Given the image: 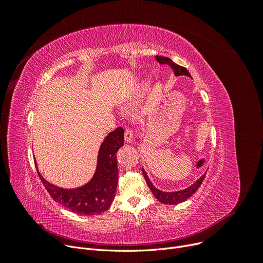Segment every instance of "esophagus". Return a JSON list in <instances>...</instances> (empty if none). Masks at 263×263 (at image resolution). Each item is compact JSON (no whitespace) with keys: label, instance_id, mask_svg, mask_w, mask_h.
Here are the masks:
<instances>
[{"label":"esophagus","instance_id":"1","mask_svg":"<svg viewBox=\"0 0 263 263\" xmlns=\"http://www.w3.org/2000/svg\"><path fill=\"white\" fill-rule=\"evenodd\" d=\"M132 140H133L132 131L129 129H126V131H124V141H126V143H131Z\"/></svg>","mask_w":263,"mask_h":263}]
</instances>
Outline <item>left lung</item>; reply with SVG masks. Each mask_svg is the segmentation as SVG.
Segmentation results:
<instances>
[{"label": "left lung", "instance_id": "8db88e82", "mask_svg": "<svg viewBox=\"0 0 263 263\" xmlns=\"http://www.w3.org/2000/svg\"><path fill=\"white\" fill-rule=\"evenodd\" d=\"M156 60L159 62L160 65H168L173 69L174 74L176 77L185 76V77L192 78L190 72L186 70V68L177 65L171 59L164 58V57H156ZM142 172H143L144 178H145V180H146L149 189L151 190V192H153L154 196L160 202L165 203V204H177V203H180V202H183V201L187 200L198 190V187L200 186V184L202 183L203 179L205 177V174H203L200 178L197 179V180L194 183H193L190 186H187L186 189H183V190H180V191H175V192H164V191H161V190L157 189L153 184V182L150 181V179H149L147 173L145 172V170L143 167H142Z\"/></svg>", "mask_w": 263, "mask_h": 263}]
</instances>
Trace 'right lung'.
<instances>
[{
	"label": "right lung",
	"mask_w": 263,
	"mask_h": 263,
	"mask_svg": "<svg viewBox=\"0 0 263 263\" xmlns=\"http://www.w3.org/2000/svg\"><path fill=\"white\" fill-rule=\"evenodd\" d=\"M123 129L108 133L100 145L97 167L90 180L84 185L64 189L50 183L36 168L41 182L51 197L65 208L81 215H95L106 211L113 202L118 184L116 153L123 146Z\"/></svg>",
	"instance_id": "obj_1"
}]
</instances>
